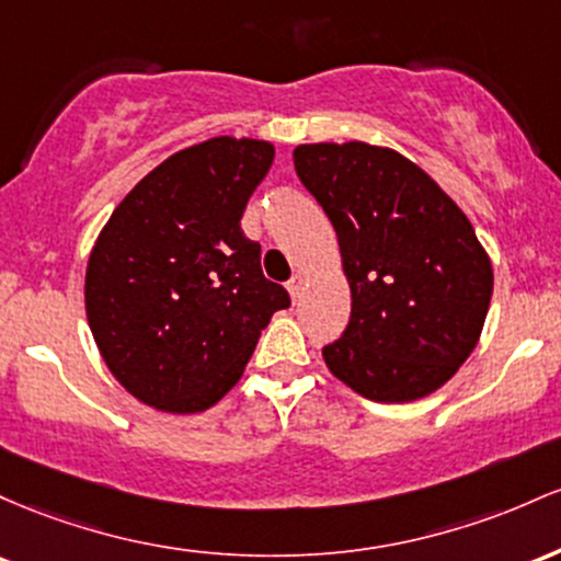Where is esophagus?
<instances>
[{
    "label": "esophagus",
    "mask_w": 561,
    "mask_h": 561,
    "mask_svg": "<svg viewBox=\"0 0 561 561\" xmlns=\"http://www.w3.org/2000/svg\"><path fill=\"white\" fill-rule=\"evenodd\" d=\"M305 286H307V280H305V275H301V273H297L291 280H288V291H291L294 301L301 299V294H305Z\"/></svg>",
    "instance_id": "34e87169"
}]
</instances>
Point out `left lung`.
<instances>
[{
	"instance_id": "obj_1",
	"label": "left lung",
	"mask_w": 561,
	"mask_h": 561,
	"mask_svg": "<svg viewBox=\"0 0 561 561\" xmlns=\"http://www.w3.org/2000/svg\"><path fill=\"white\" fill-rule=\"evenodd\" d=\"M294 167L336 230L352 291L325 365L368 400L426 398L477 347L493 297V264L467 214L392 148L299 145Z\"/></svg>"
}]
</instances>
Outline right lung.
<instances>
[{
  "label": "right lung",
  "mask_w": 561,
  "mask_h": 561,
  "mask_svg": "<svg viewBox=\"0 0 561 561\" xmlns=\"http://www.w3.org/2000/svg\"><path fill=\"white\" fill-rule=\"evenodd\" d=\"M275 148L211 137L169 156L116 206L87 262L100 355L137 400L201 413L230 392L288 291L262 275L241 217Z\"/></svg>",
  "instance_id": "right-lung-1"
}]
</instances>
